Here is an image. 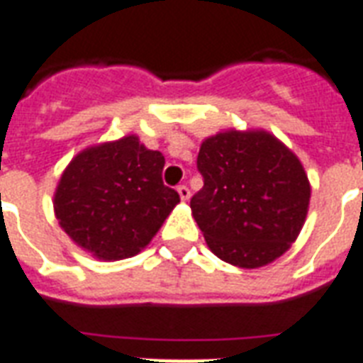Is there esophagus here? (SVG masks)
I'll list each match as a JSON object with an SVG mask.
<instances>
[{"label":"esophagus","mask_w":363,"mask_h":363,"mask_svg":"<svg viewBox=\"0 0 363 363\" xmlns=\"http://www.w3.org/2000/svg\"><path fill=\"white\" fill-rule=\"evenodd\" d=\"M177 192H179V196H181L182 202H189V200H190V190H189V186H184V184H181V186L177 189Z\"/></svg>","instance_id":"esophagus-1"}]
</instances>
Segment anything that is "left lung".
Instances as JSON below:
<instances>
[{
  "label": "left lung",
  "instance_id": "obj_1",
  "mask_svg": "<svg viewBox=\"0 0 363 363\" xmlns=\"http://www.w3.org/2000/svg\"><path fill=\"white\" fill-rule=\"evenodd\" d=\"M203 189L190 200L209 250L242 269L275 262L304 227L311 186L302 161L267 130H221L200 146Z\"/></svg>",
  "mask_w": 363,
  "mask_h": 363
}]
</instances>
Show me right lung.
<instances>
[{
    "label": "right lung",
    "instance_id": "add662e5",
    "mask_svg": "<svg viewBox=\"0 0 363 363\" xmlns=\"http://www.w3.org/2000/svg\"><path fill=\"white\" fill-rule=\"evenodd\" d=\"M165 157L136 134L84 147L61 173L53 194L59 227L104 262L136 256L181 202L161 181Z\"/></svg>",
    "mask_w": 363,
    "mask_h": 363
}]
</instances>
